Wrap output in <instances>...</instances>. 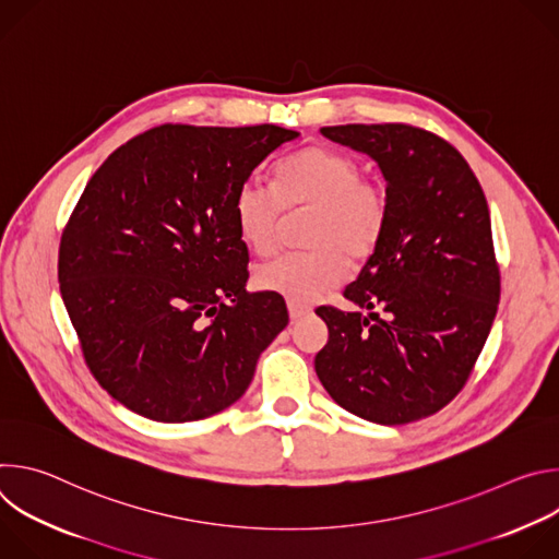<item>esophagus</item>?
I'll list each match as a JSON object with an SVG mask.
<instances>
[{"label": "esophagus", "instance_id": "34e87169", "mask_svg": "<svg viewBox=\"0 0 559 559\" xmlns=\"http://www.w3.org/2000/svg\"><path fill=\"white\" fill-rule=\"evenodd\" d=\"M287 309H289V318L296 323V321H302L305 316L311 313V307L305 305V302H296V300H289L287 302Z\"/></svg>", "mask_w": 559, "mask_h": 559}]
</instances>
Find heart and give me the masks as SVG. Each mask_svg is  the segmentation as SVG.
Returning a JSON list of instances; mask_svg holds the SVG:
<instances>
[{
    "instance_id": "1",
    "label": "heart",
    "mask_w": 559,
    "mask_h": 559,
    "mask_svg": "<svg viewBox=\"0 0 559 559\" xmlns=\"http://www.w3.org/2000/svg\"><path fill=\"white\" fill-rule=\"evenodd\" d=\"M234 223L241 241L257 254L274 248L283 210L311 207L307 252L272 257L254 270V285L283 298L307 302L343 281L347 257H369L386 227L389 201L380 181L358 177L345 152L305 147L276 166L274 186L250 177L236 190Z\"/></svg>"
}]
</instances>
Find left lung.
I'll return each instance as SVG.
<instances>
[{"instance_id": "1", "label": "left lung", "mask_w": 559, "mask_h": 559, "mask_svg": "<svg viewBox=\"0 0 559 559\" xmlns=\"http://www.w3.org/2000/svg\"><path fill=\"white\" fill-rule=\"evenodd\" d=\"M371 156L386 181V227L345 298L318 307L330 330L313 367L349 414L405 425L449 405L480 356L500 302L485 192L444 139L405 123L321 130Z\"/></svg>"}]
</instances>
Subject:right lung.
Listing matches in <instances>:
<instances>
[{"mask_svg": "<svg viewBox=\"0 0 559 559\" xmlns=\"http://www.w3.org/2000/svg\"><path fill=\"white\" fill-rule=\"evenodd\" d=\"M298 136L158 126L117 147L88 181L59 246V289L86 365L130 412L192 423L241 397L285 330L283 296L250 294L234 197Z\"/></svg>", "mask_w": 559, "mask_h": 559, "instance_id": "add662e5", "label": "right lung"}]
</instances>
